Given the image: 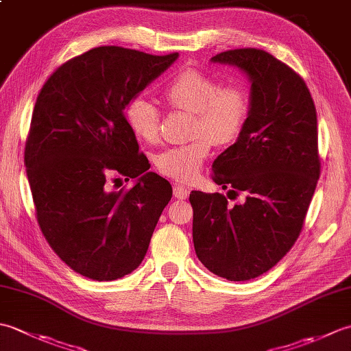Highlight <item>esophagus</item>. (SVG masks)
<instances>
[{"label": "esophagus", "mask_w": 351, "mask_h": 351, "mask_svg": "<svg viewBox=\"0 0 351 351\" xmlns=\"http://www.w3.org/2000/svg\"><path fill=\"white\" fill-rule=\"evenodd\" d=\"M189 195H190V190L187 187H184V185H180V184L173 185V196L176 199L184 200V199L189 197Z\"/></svg>", "instance_id": "esophagus-1"}]
</instances>
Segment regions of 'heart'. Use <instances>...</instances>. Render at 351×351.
Returning a JSON list of instances; mask_svg holds the SVG:
<instances>
[{
    "mask_svg": "<svg viewBox=\"0 0 351 351\" xmlns=\"http://www.w3.org/2000/svg\"><path fill=\"white\" fill-rule=\"evenodd\" d=\"M162 96L171 108L195 114L191 134L196 138L161 152L156 156V167L171 180L191 182L210 156L213 141L228 145L240 137L247 122L250 96L245 86L238 81L219 84L214 77L196 69L178 73L164 88ZM125 117L138 138L147 143L158 140L161 113L151 101H130Z\"/></svg>",
    "mask_w": 351,
    "mask_h": 351,
    "instance_id": "obj_1",
    "label": "heart"
}]
</instances>
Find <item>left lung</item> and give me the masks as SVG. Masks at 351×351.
<instances>
[{
	"mask_svg": "<svg viewBox=\"0 0 351 351\" xmlns=\"http://www.w3.org/2000/svg\"><path fill=\"white\" fill-rule=\"evenodd\" d=\"M213 63L235 66L250 81L247 122L213 162V180L229 193L191 191L193 243L200 263L228 280L255 279L299 238L319 178L317 111L293 69L263 49L220 52Z\"/></svg>",
	"mask_w": 351,
	"mask_h": 351,
	"instance_id": "left-lung-1",
	"label": "left lung"
}]
</instances>
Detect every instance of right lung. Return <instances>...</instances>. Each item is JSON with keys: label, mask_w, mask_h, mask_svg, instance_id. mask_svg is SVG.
<instances>
[{"label": "right lung", "mask_w": 351, "mask_h": 351, "mask_svg": "<svg viewBox=\"0 0 351 351\" xmlns=\"http://www.w3.org/2000/svg\"><path fill=\"white\" fill-rule=\"evenodd\" d=\"M178 56L93 48L62 64L37 96L24 158L37 221L58 258L88 279L136 270L171 199L169 181L147 171L125 108ZM110 171L136 182L108 191Z\"/></svg>", "instance_id": "right-lung-1"}]
</instances>
